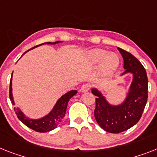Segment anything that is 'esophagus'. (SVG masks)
I'll return each mask as SVG.
<instances>
[{"instance_id":"34e87169","label":"esophagus","mask_w":157,"mask_h":157,"mask_svg":"<svg viewBox=\"0 0 157 157\" xmlns=\"http://www.w3.org/2000/svg\"><path fill=\"white\" fill-rule=\"evenodd\" d=\"M89 89H90V85H88V84H85V85H84L81 86L80 91H81V93H87V92H88Z\"/></svg>"}]
</instances>
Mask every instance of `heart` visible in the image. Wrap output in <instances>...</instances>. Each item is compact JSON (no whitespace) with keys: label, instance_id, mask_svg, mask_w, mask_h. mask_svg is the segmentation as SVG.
Segmentation results:
<instances>
[{"label":"heart","instance_id":"1","mask_svg":"<svg viewBox=\"0 0 157 157\" xmlns=\"http://www.w3.org/2000/svg\"><path fill=\"white\" fill-rule=\"evenodd\" d=\"M83 62L88 67L99 66V76L106 78L113 75L120 65V59L115 52H109L101 48L87 51L83 56Z\"/></svg>","mask_w":157,"mask_h":157}]
</instances>
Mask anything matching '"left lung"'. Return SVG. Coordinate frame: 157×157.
<instances>
[{
    "label": "left lung",
    "mask_w": 157,
    "mask_h": 157,
    "mask_svg": "<svg viewBox=\"0 0 157 157\" xmlns=\"http://www.w3.org/2000/svg\"><path fill=\"white\" fill-rule=\"evenodd\" d=\"M125 71L121 76L131 74V85L125 97L119 104H112L97 88L92 93L96 98L94 116L98 124L105 131L119 133L134 126L141 117L148 100V76L146 71L137 58L121 48Z\"/></svg>",
    "instance_id": "1"
}]
</instances>
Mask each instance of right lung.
Instances as JSON below:
<instances>
[{
	"label": "right lung",
	"mask_w": 157,
	"mask_h": 157,
	"mask_svg": "<svg viewBox=\"0 0 157 157\" xmlns=\"http://www.w3.org/2000/svg\"><path fill=\"white\" fill-rule=\"evenodd\" d=\"M62 41L58 40L56 42H47V43H43L41 44H56L58 43H61ZM40 44V45H41ZM38 45V46H40ZM37 46H35L33 48H30L29 50L33 49V48H36ZM29 50L26 51L25 52H24L23 55L29 52ZM22 55V56H23ZM12 77H13V74H12ZM12 77L10 80V86H9V97L11 100V102L13 105H15V101L13 100V88H12ZM77 93L76 90H71L65 94L62 95L60 98L57 100L56 104L54 105L53 108L51 109V111L45 115L44 117L39 118V119H31L29 117H26V115L18 107L14 108V111L17 113L18 119L21 121L24 124H25L27 127L30 128L32 129L35 130V131L38 132H47L52 131V130L55 129L57 126L59 125V124L61 122V121L64 118L65 113H66L67 106H68V101L72 98L73 96Z\"/></svg>",
	"instance_id": "add662e5"
}]
</instances>
